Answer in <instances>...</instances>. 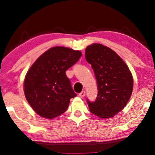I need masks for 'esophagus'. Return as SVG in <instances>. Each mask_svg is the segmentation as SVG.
Returning a JSON list of instances; mask_svg holds the SVG:
<instances>
[{"instance_id":"1","label":"esophagus","mask_w":155,"mask_h":155,"mask_svg":"<svg viewBox=\"0 0 155 155\" xmlns=\"http://www.w3.org/2000/svg\"><path fill=\"white\" fill-rule=\"evenodd\" d=\"M84 95H85V92H84V91H82V92L80 93L78 96H79L80 97H81V98H82V97H84Z\"/></svg>"}]
</instances>
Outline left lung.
I'll return each mask as SVG.
<instances>
[{"mask_svg":"<svg viewBox=\"0 0 155 155\" xmlns=\"http://www.w3.org/2000/svg\"><path fill=\"white\" fill-rule=\"evenodd\" d=\"M85 58L94 71L98 89L96 100L87 99L90 111L101 118L113 117L126 107L130 98L132 74L121 58L102 44L88 46Z\"/></svg>","mask_w":155,"mask_h":155,"instance_id":"left-lung-1","label":"left lung"}]
</instances>
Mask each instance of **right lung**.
Instances as JSON below:
<instances>
[{"label":"right lung","mask_w":155,"mask_h":155,"mask_svg":"<svg viewBox=\"0 0 155 155\" xmlns=\"http://www.w3.org/2000/svg\"><path fill=\"white\" fill-rule=\"evenodd\" d=\"M82 56L80 51L56 46L41 55L27 71L24 92L37 114L51 119L66 111L70 99L76 97L65 71Z\"/></svg>","instance_id":"1"}]
</instances>
